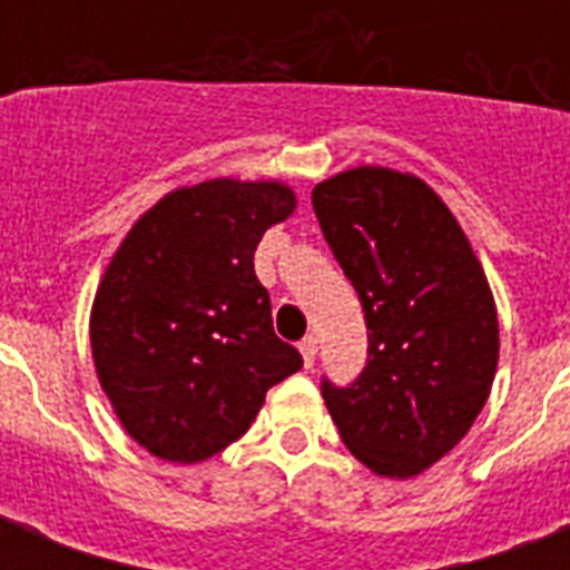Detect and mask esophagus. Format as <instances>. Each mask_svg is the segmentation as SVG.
I'll use <instances>...</instances> for the list:
<instances>
[{"instance_id": "1", "label": "esophagus", "mask_w": 570, "mask_h": 570, "mask_svg": "<svg viewBox=\"0 0 570 570\" xmlns=\"http://www.w3.org/2000/svg\"><path fill=\"white\" fill-rule=\"evenodd\" d=\"M298 348H302L304 366L311 370V366L316 364V355H320V340H316V337H304L302 343H298Z\"/></svg>"}]
</instances>
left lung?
Here are the masks:
<instances>
[{
    "mask_svg": "<svg viewBox=\"0 0 570 570\" xmlns=\"http://www.w3.org/2000/svg\"><path fill=\"white\" fill-rule=\"evenodd\" d=\"M366 322V364L322 399L355 459L381 476L432 468L468 434L494 381L497 311L468 236L423 180L355 168L311 195Z\"/></svg>",
    "mask_w": 570,
    "mask_h": 570,
    "instance_id": "obj_1",
    "label": "left lung"
}]
</instances>
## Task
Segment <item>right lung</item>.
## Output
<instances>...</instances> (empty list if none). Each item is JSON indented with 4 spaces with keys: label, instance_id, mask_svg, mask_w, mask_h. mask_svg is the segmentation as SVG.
<instances>
[{
    "label": "right lung",
    "instance_id": "obj_1",
    "mask_svg": "<svg viewBox=\"0 0 570 570\" xmlns=\"http://www.w3.org/2000/svg\"><path fill=\"white\" fill-rule=\"evenodd\" d=\"M293 206L281 183H197L141 215L111 259L94 298V364L124 429L159 459L222 452L266 390L302 370L254 275L263 233Z\"/></svg>",
    "mask_w": 570,
    "mask_h": 570
}]
</instances>
